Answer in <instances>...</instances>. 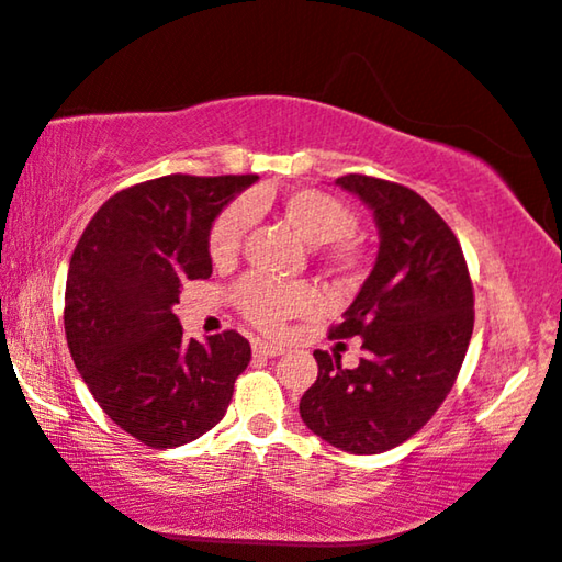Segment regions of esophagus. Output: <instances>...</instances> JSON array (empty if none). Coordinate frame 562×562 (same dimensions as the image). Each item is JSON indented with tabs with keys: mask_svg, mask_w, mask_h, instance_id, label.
<instances>
[{
	"mask_svg": "<svg viewBox=\"0 0 562 562\" xmlns=\"http://www.w3.org/2000/svg\"><path fill=\"white\" fill-rule=\"evenodd\" d=\"M254 356H261V358H276L281 356L283 348L276 346V342H269V340H254Z\"/></svg>",
	"mask_w": 562,
	"mask_h": 562,
	"instance_id": "1",
	"label": "esophagus"
}]
</instances>
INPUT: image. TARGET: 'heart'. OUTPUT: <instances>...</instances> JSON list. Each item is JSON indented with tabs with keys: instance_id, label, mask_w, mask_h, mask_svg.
Segmentation results:
<instances>
[{
	"instance_id": "1",
	"label": "heart",
	"mask_w": 562,
	"mask_h": 562,
	"mask_svg": "<svg viewBox=\"0 0 562 562\" xmlns=\"http://www.w3.org/2000/svg\"><path fill=\"white\" fill-rule=\"evenodd\" d=\"M273 206L293 232L308 244H328V261L340 271H350L358 263L356 249L348 236L356 232V214L336 196L318 190H291L276 202L263 194H251L249 200L232 202L216 214L210 229V254L216 263H229L241 249V241L251 226V212ZM239 311L256 328L276 333L283 323L299 316H308L318 306V291L308 283H281L249 276L234 291Z\"/></svg>"
}]
</instances>
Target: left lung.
Wrapping results in <instances>:
<instances>
[{
  "label": "left lung",
  "mask_w": 562,
  "mask_h": 562,
  "mask_svg": "<svg viewBox=\"0 0 562 562\" xmlns=\"http://www.w3.org/2000/svg\"><path fill=\"white\" fill-rule=\"evenodd\" d=\"M375 216L380 249L330 338H362L342 368L316 350L318 380L301 397L306 427L350 454H380L427 425L454 387L474 330V289L454 232L427 200L368 175L338 177Z\"/></svg>",
  "instance_id": "1"
}]
</instances>
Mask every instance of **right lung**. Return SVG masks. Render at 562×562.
Listing matches in <instances>:
<instances>
[{
  "mask_svg": "<svg viewBox=\"0 0 562 562\" xmlns=\"http://www.w3.org/2000/svg\"><path fill=\"white\" fill-rule=\"evenodd\" d=\"M256 175H165L113 194L78 239L64 326L76 370L98 405L153 449L220 425L249 340L224 330L184 340L172 313L182 283L210 279V229Z\"/></svg>",
  "mask_w": 562,
  "mask_h": 562,
  "instance_id": "right-lung-1",
  "label": "right lung"
}]
</instances>
